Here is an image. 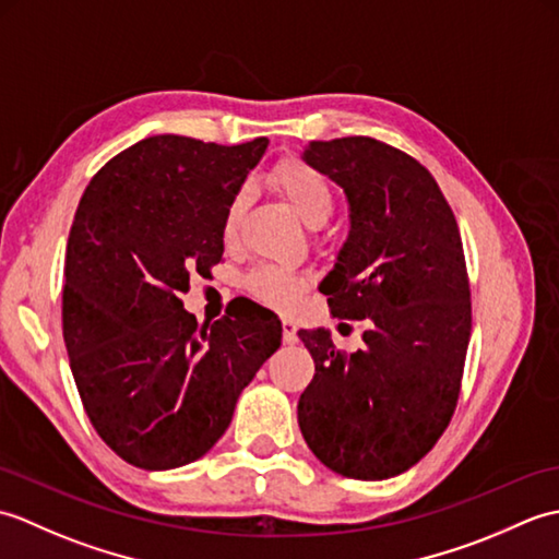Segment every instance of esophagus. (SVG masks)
<instances>
[{
    "mask_svg": "<svg viewBox=\"0 0 559 559\" xmlns=\"http://www.w3.org/2000/svg\"><path fill=\"white\" fill-rule=\"evenodd\" d=\"M298 341V326H295L293 319H283V343H295Z\"/></svg>",
    "mask_w": 559,
    "mask_h": 559,
    "instance_id": "34e87169",
    "label": "esophagus"
}]
</instances>
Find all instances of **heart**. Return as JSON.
Wrapping results in <instances>:
<instances>
[{
	"instance_id": "1",
	"label": "heart",
	"mask_w": 559,
	"mask_h": 559,
	"mask_svg": "<svg viewBox=\"0 0 559 559\" xmlns=\"http://www.w3.org/2000/svg\"><path fill=\"white\" fill-rule=\"evenodd\" d=\"M271 185L278 189L283 199L288 201L290 209L295 211L307 228H322V225L331 218L334 213L336 199L334 189H331L326 177L310 168L307 163L300 160H283L276 170L271 175ZM247 206V194L245 189L237 192L228 211H225V233L233 235L237 223L242 218V211ZM249 288L254 290L257 298L264 302L281 307V310H290L300 302L305 278L300 273L281 269V266H261L249 273Z\"/></svg>"
}]
</instances>
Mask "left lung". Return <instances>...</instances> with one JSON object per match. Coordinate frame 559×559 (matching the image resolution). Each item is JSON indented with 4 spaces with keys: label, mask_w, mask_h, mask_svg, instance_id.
I'll return each mask as SVG.
<instances>
[{
    "label": "left lung",
    "mask_w": 559,
    "mask_h": 559,
    "mask_svg": "<svg viewBox=\"0 0 559 559\" xmlns=\"http://www.w3.org/2000/svg\"><path fill=\"white\" fill-rule=\"evenodd\" d=\"M300 156L350 206L319 290L334 317L367 319L365 346L348 355L324 326L298 331L314 360L300 432L338 476L386 480L437 444L456 408L471 341L461 235L435 177L394 146L348 136L310 141Z\"/></svg>",
    "instance_id": "obj_1"
}]
</instances>
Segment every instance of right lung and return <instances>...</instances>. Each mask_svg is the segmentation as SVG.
I'll return each instance as SVG.
<instances>
[{
	"label": "right lung",
	"instance_id": "right-lung-1",
	"mask_svg": "<svg viewBox=\"0 0 559 559\" xmlns=\"http://www.w3.org/2000/svg\"><path fill=\"white\" fill-rule=\"evenodd\" d=\"M266 146L264 136L240 146L141 139L79 201L64 343L88 420L132 466L170 471L204 456L281 346V319L266 307L199 324L180 300L192 273L221 261L225 211Z\"/></svg>",
	"mask_w": 559,
	"mask_h": 559
}]
</instances>
